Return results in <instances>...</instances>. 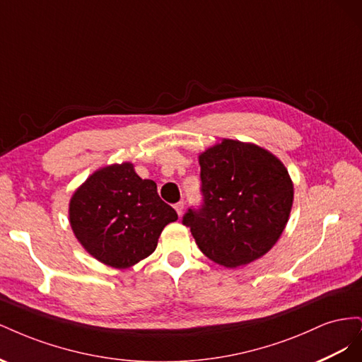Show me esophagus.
Segmentation results:
<instances>
[{
    "instance_id": "esophagus-1",
    "label": "esophagus",
    "mask_w": 362,
    "mask_h": 362,
    "mask_svg": "<svg viewBox=\"0 0 362 362\" xmlns=\"http://www.w3.org/2000/svg\"><path fill=\"white\" fill-rule=\"evenodd\" d=\"M173 208H175V210H177L178 216H181V214H182V211H184V202H182V201L177 202V204H175V205H173Z\"/></svg>"
}]
</instances>
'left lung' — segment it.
<instances>
[{
  "instance_id": "8db88e82",
  "label": "left lung",
  "mask_w": 362,
  "mask_h": 362,
  "mask_svg": "<svg viewBox=\"0 0 362 362\" xmlns=\"http://www.w3.org/2000/svg\"><path fill=\"white\" fill-rule=\"evenodd\" d=\"M199 164L202 202L182 216L196 245L231 269L264 255L291 211L287 169L266 149L228 139L206 149Z\"/></svg>"
}]
</instances>
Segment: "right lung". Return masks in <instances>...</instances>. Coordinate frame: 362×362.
I'll list each match as a JSON object with an SVG mask.
<instances>
[{"label":"right lung","mask_w":362,"mask_h":362,"mask_svg":"<svg viewBox=\"0 0 362 362\" xmlns=\"http://www.w3.org/2000/svg\"><path fill=\"white\" fill-rule=\"evenodd\" d=\"M75 237L96 259L115 269L131 267L157 247L163 228L178 218L157 184L141 180L133 164L95 172L69 204Z\"/></svg>","instance_id":"add662e5"}]
</instances>
